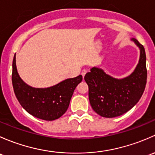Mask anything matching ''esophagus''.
I'll return each mask as SVG.
<instances>
[{
  "label": "esophagus",
  "instance_id": "1",
  "mask_svg": "<svg viewBox=\"0 0 155 155\" xmlns=\"http://www.w3.org/2000/svg\"><path fill=\"white\" fill-rule=\"evenodd\" d=\"M87 71L86 69L82 70V71H81V75L83 76V78H84V76H85V74H87Z\"/></svg>",
  "mask_w": 155,
  "mask_h": 155
}]
</instances>
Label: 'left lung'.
I'll list each match as a JSON object with an SVG mask.
<instances>
[{
    "label": "left lung",
    "mask_w": 155,
    "mask_h": 155,
    "mask_svg": "<svg viewBox=\"0 0 155 155\" xmlns=\"http://www.w3.org/2000/svg\"><path fill=\"white\" fill-rule=\"evenodd\" d=\"M140 48L136 69L127 78L115 79L103 70L92 68L84 80L89 87V99L92 109L101 116L113 118L121 116L139 101L147 81L145 48L136 39H132Z\"/></svg>",
    "instance_id": "1"
}]
</instances>
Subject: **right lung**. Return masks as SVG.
I'll list each match as a JSON object with an SVG mask.
<instances>
[{"label": "right lung", "instance_id": "1", "mask_svg": "<svg viewBox=\"0 0 155 155\" xmlns=\"http://www.w3.org/2000/svg\"><path fill=\"white\" fill-rule=\"evenodd\" d=\"M82 80V75H79L65 80L49 88H33L19 77L15 64V54L14 56L12 82L15 95L22 107L38 119L52 121L63 116L69 106L74 90Z\"/></svg>", "mask_w": 155, "mask_h": 155}]
</instances>
